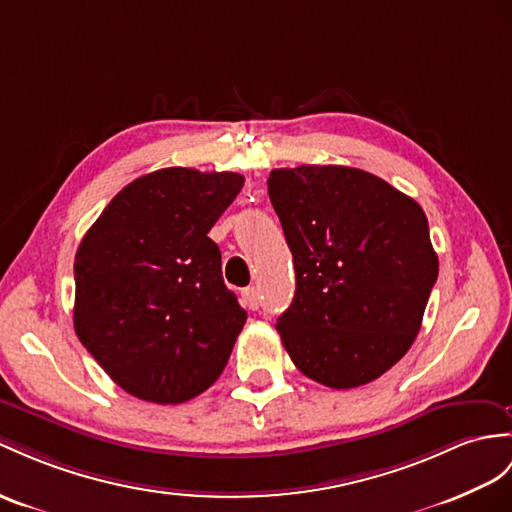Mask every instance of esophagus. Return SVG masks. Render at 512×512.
<instances>
[{
	"mask_svg": "<svg viewBox=\"0 0 512 512\" xmlns=\"http://www.w3.org/2000/svg\"><path fill=\"white\" fill-rule=\"evenodd\" d=\"M241 302L249 310H258V306H260V293H258L256 286H247V289L241 293Z\"/></svg>",
	"mask_w": 512,
	"mask_h": 512,
	"instance_id": "obj_1",
	"label": "esophagus"
}]
</instances>
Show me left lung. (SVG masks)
I'll list each match as a JSON object with an SVG mask.
<instances>
[{"mask_svg":"<svg viewBox=\"0 0 512 512\" xmlns=\"http://www.w3.org/2000/svg\"><path fill=\"white\" fill-rule=\"evenodd\" d=\"M267 186L295 265L284 350L330 389L380 378L413 345L439 276L426 213L354 167L273 169Z\"/></svg>","mask_w":512,"mask_h":512,"instance_id":"1","label":"left lung"}]
</instances>
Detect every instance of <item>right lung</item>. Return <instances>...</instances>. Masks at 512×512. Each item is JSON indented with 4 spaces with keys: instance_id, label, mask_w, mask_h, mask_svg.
I'll return each mask as SVG.
<instances>
[{
    "instance_id": "1",
    "label": "right lung",
    "mask_w": 512,
    "mask_h": 512,
    "mask_svg": "<svg viewBox=\"0 0 512 512\" xmlns=\"http://www.w3.org/2000/svg\"><path fill=\"white\" fill-rule=\"evenodd\" d=\"M232 171L160 169L121 189L78 247L73 328L123 391L182 404L221 376L247 313L208 232L243 189Z\"/></svg>"
}]
</instances>
